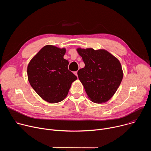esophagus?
Listing matches in <instances>:
<instances>
[{"mask_svg": "<svg viewBox=\"0 0 151 151\" xmlns=\"http://www.w3.org/2000/svg\"><path fill=\"white\" fill-rule=\"evenodd\" d=\"M74 73H75V75L78 77V71H76V72H74Z\"/></svg>", "mask_w": 151, "mask_h": 151, "instance_id": "obj_1", "label": "esophagus"}]
</instances>
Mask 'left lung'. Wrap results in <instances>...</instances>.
Returning a JSON list of instances; mask_svg holds the SVG:
<instances>
[{"mask_svg":"<svg viewBox=\"0 0 151 151\" xmlns=\"http://www.w3.org/2000/svg\"><path fill=\"white\" fill-rule=\"evenodd\" d=\"M85 63L78 72L87 94L93 102L108 101L115 93L122 81L123 72L119 61L104 50H77Z\"/></svg>","mask_w":151,"mask_h":151,"instance_id":"obj_1","label":"left lung"}]
</instances>
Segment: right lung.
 <instances>
[{
	"label": "right lung",
	"instance_id": "obj_1",
	"mask_svg": "<svg viewBox=\"0 0 151 151\" xmlns=\"http://www.w3.org/2000/svg\"><path fill=\"white\" fill-rule=\"evenodd\" d=\"M66 49L46 45L31 60L27 67L32 87L44 100L55 103L67 96L77 77L68 69L69 61L63 58Z\"/></svg>",
	"mask_w": 151,
	"mask_h": 151
}]
</instances>
